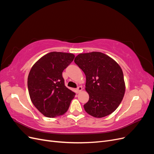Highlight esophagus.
Here are the masks:
<instances>
[{
    "instance_id": "1",
    "label": "esophagus",
    "mask_w": 154,
    "mask_h": 154,
    "mask_svg": "<svg viewBox=\"0 0 154 154\" xmlns=\"http://www.w3.org/2000/svg\"><path fill=\"white\" fill-rule=\"evenodd\" d=\"M82 90H83L82 87V86H79L76 88V92H77V93H79V92H80Z\"/></svg>"
}]
</instances>
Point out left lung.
Wrapping results in <instances>:
<instances>
[{
	"label": "left lung",
	"instance_id": "left-lung-1",
	"mask_svg": "<svg viewBox=\"0 0 154 154\" xmlns=\"http://www.w3.org/2000/svg\"><path fill=\"white\" fill-rule=\"evenodd\" d=\"M74 62L86 76L85 90L89 100L83 105L88 114L103 118L119 106L125 92L123 73L114 59L101 52L81 53Z\"/></svg>",
	"mask_w": 154,
	"mask_h": 154
}]
</instances>
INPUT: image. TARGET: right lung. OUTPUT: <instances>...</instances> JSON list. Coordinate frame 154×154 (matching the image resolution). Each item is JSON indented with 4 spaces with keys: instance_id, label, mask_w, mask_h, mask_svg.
I'll return each instance as SVG.
<instances>
[{
    "instance_id": "obj_1",
    "label": "right lung",
    "mask_w": 154,
    "mask_h": 154,
    "mask_svg": "<svg viewBox=\"0 0 154 154\" xmlns=\"http://www.w3.org/2000/svg\"><path fill=\"white\" fill-rule=\"evenodd\" d=\"M74 54L51 52L41 57L31 67L27 78L32 104L45 117L56 118L67 111L75 93L65 86L62 72Z\"/></svg>"
}]
</instances>
